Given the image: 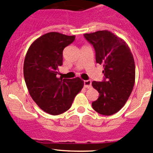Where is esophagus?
Returning a JSON list of instances; mask_svg holds the SVG:
<instances>
[{"instance_id": "1", "label": "esophagus", "mask_w": 153, "mask_h": 153, "mask_svg": "<svg viewBox=\"0 0 153 153\" xmlns=\"http://www.w3.org/2000/svg\"><path fill=\"white\" fill-rule=\"evenodd\" d=\"M84 87L87 88V89H89V88H91V86H92V83H91V81H89V80H87V81H84Z\"/></svg>"}]
</instances>
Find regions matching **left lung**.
Masks as SVG:
<instances>
[{"label": "left lung", "mask_w": 153, "mask_h": 153, "mask_svg": "<svg viewBox=\"0 0 153 153\" xmlns=\"http://www.w3.org/2000/svg\"><path fill=\"white\" fill-rule=\"evenodd\" d=\"M95 50V61L104 67V81H92L99 93L92 103L99 114L112 115L118 112L131 95L135 79V66L130 49L122 38L108 30L84 34Z\"/></svg>", "instance_id": "left-lung-1"}]
</instances>
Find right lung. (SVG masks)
I'll return each mask as SVG.
<instances>
[{
  "instance_id": "1",
  "label": "right lung",
  "mask_w": 153,
  "mask_h": 153,
  "mask_svg": "<svg viewBox=\"0 0 153 153\" xmlns=\"http://www.w3.org/2000/svg\"><path fill=\"white\" fill-rule=\"evenodd\" d=\"M75 38V35L48 32L37 38L26 54L24 75L29 95L50 115L67 111L84 86L80 78L63 79L56 76L58 67L63 64V50Z\"/></svg>"
}]
</instances>
